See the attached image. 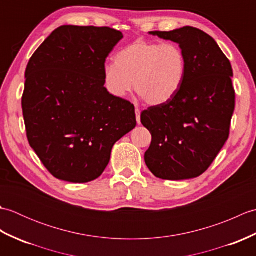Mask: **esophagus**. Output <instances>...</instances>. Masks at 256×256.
I'll list each match as a JSON object with an SVG mask.
<instances>
[{
	"label": "esophagus",
	"mask_w": 256,
	"mask_h": 256,
	"mask_svg": "<svg viewBox=\"0 0 256 256\" xmlns=\"http://www.w3.org/2000/svg\"><path fill=\"white\" fill-rule=\"evenodd\" d=\"M135 114H136V121H138V124H140V111L138 108H135Z\"/></svg>",
	"instance_id": "obj_1"
}]
</instances>
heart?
I'll return each mask as SVG.
<instances>
[{"label": "heart", "instance_id": "obj_1", "mask_svg": "<svg viewBox=\"0 0 256 256\" xmlns=\"http://www.w3.org/2000/svg\"><path fill=\"white\" fill-rule=\"evenodd\" d=\"M187 62L174 42L138 40L114 57V64L103 69V82L111 94L123 98L134 89L150 106L170 101L182 88Z\"/></svg>", "mask_w": 256, "mask_h": 256}]
</instances>
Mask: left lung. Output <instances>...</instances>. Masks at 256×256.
Instances as JSON below:
<instances>
[{"label":"left lung","instance_id":"8db88e82","mask_svg":"<svg viewBox=\"0 0 256 256\" xmlns=\"http://www.w3.org/2000/svg\"><path fill=\"white\" fill-rule=\"evenodd\" d=\"M150 34L177 42L187 69L175 96L140 113L152 134L146 166L167 180L196 178L208 170L229 138L236 106L231 64L214 38L194 27Z\"/></svg>","mask_w":256,"mask_h":256}]
</instances>
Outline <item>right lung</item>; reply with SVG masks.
<instances>
[{
    "label": "right lung",
    "mask_w": 256,
    "mask_h": 256,
    "mask_svg": "<svg viewBox=\"0 0 256 256\" xmlns=\"http://www.w3.org/2000/svg\"><path fill=\"white\" fill-rule=\"evenodd\" d=\"M123 38L110 27H58L32 54L22 108L27 140L54 177L82 184L102 175L113 145L136 126L134 106L103 82Z\"/></svg>",
    "instance_id": "right-lung-1"
}]
</instances>
